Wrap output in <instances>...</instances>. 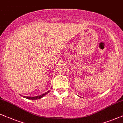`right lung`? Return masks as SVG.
Returning <instances> with one entry per match:
<instances>
[{"label": "right lung", "instance_id": "add662e5", "mask_svg": "<svg viewBox=\"0 0 123 123\" xmlns=\"http://www.w3.org/2000/svg\"><path fill=\"white\" fill-rule=\"evenodd\" d=\"M49 92V91H48L47 92H45V93L42 94V95H39V96H34V97H30V96H23L25 98H28V99H30V100H37L39 99V98H41L42 97H43L44 95H46L47 93H48V92Z\"/></svg>", "mask_w": 123, "mask_h": 123}]
</instances>
